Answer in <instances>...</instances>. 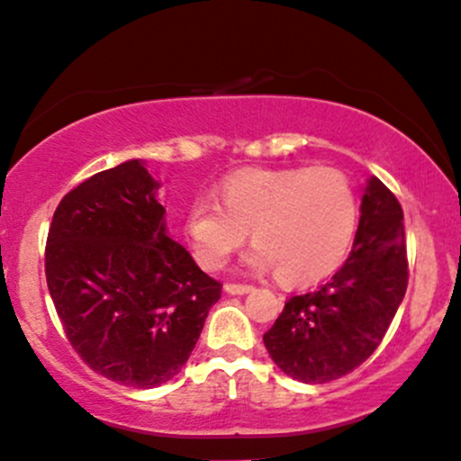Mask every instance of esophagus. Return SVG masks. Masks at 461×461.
I'll list each match as a JSON object with an SVG mask.
<instances>
[{
  "label": "esophagus",
  "instance_id": "obj_1",
  "mask_svg": "<svg viewBox=\"0 0 461 461\" xmlns=\"http://www.w3.org/2000/svg\"><path fill=\"white\" fill-rule=\"evenodd\" d=\"M253 290V285L245 284H225V292L231 294V296H242V294H249Z\"/></svg>",
  "mask_w": 461,
  "mask_h": 461
}]
</instances>
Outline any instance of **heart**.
<instances>
[{"instance_id":"heart-1","label":"heart","mask_w":461,"mask_h":461,"mask_svg":"<svg viewBox=\"0 0 461 461\" xmlns=\"http://www.w3.org/2000/svg\"><path fill=\"white\" fill-rule=\"evenodd\" d=\"M212 197L193 199L185 234L206 270L223 268L245 245L251 273L276 270L287 285L313 284L339 268L358 230L357 188L329 167L245 169L230 176Z\"/></svg>"}]
</instances>
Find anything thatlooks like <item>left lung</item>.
Returning a JSON list of instances; mask_svg holds the SVG:
<instances>
[{
    "label": "left lung",
    "instance_id": "1",
    "mask_svg": "<svg viewBox=\"0 0 461 461\" xmlns=\"http://www.w3.org/2000/svg\"><path fill=\"white\" fill-rule=\"evenodd\" d=\"M406 287L403 210L371 176L350 258L318 290L285 303L264 335L266 350L276 367L304 384L341 378L380 346Z\"/></svg>",
    "mask_w": 461,
    "mask_h": 461
}]
</instances>
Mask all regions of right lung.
<instances>
[{
    "label": "right lung",
    "instance_id": "right-lung-1",
    "mask_svg": "<svg viewBox=\"0 0 461 461\" xmlns=\"http://www.w3.org/2000/svg\"><path fill=\"white\" fill-rule=\"evenodd\" d=\"M158 186L140 158L87 177L59 202L44 251L75 352L135 389L182 369L223 287L169 238Z\"/></svg>",
    "mask_w": 461,
    "mask_h": 461
}]
</instances>
